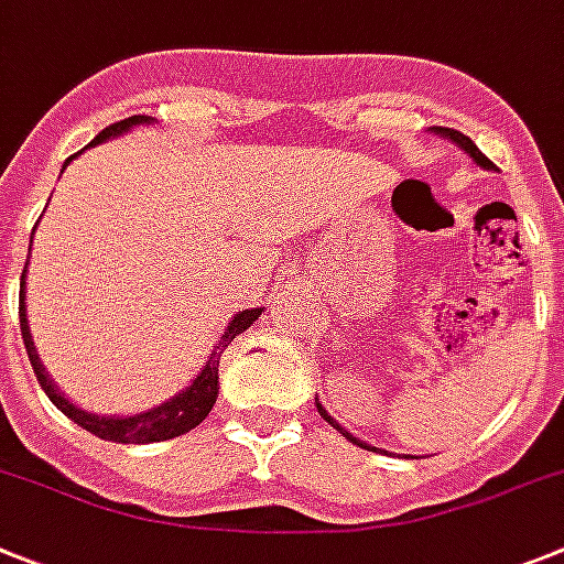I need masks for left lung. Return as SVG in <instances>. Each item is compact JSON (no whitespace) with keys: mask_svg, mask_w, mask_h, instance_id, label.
<instances>
[{"mask_svg":"<svg viewBox=\"0 0 564 564\" xmlns=\"http://www.w3.org/2000/svg\"><path fill=\"white\" fill-rule=\"evenodd\" d=\"M436 131H438V133H444V137H451V139H453V142H458V144H462L464 151H467V153H469V156H473V159H475V162L481 164V167H487V170H489V167H492V162H489V159H487V156H484V153H481V151H478V148H475V142H473V139H469V137H464V133H462V131H456V128H436ZM316 408H318V413H322L324 420H327V422H329V425H333V427H335V431H340V433H344V436H346V438H349V442H352V444H358V447H366V451H375V447H369V444H366V442H360V438L349 436V433H346V431H344V427H340V425H338V422H335V420H333V416H329V413H327V411H324V408H322V402H316Z\"/></svg>","mask_w":564,"mask_h":564,"instance_id":"obj_1","label":"left lung"}]
</instances>
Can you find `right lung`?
<instances>
[{
  "label": "right lung",
  "mask_w": 564,
  "mask_h": 564,
  "mask_svg": "<svg viewBox=\"0 0 564 564\" xmlns=\"http://www.w3.org/2000/svg\"><path fill=\"white\" fill-rule=\"evenodd\" d=\"M142 122H151V117L137 113V117H128V120L111 122V126L102 128V131L97 133L91 144L106 142L108 137H120V133H126L128 128L142 126ZM66 162H72V159H66ZM260 316H262V307H254V310H242V313H237V316L231 318L226 335L220 338V344L215 346V352H212L209 360H206L204 371L195 377V383L189 386L187 391H181L178 397H173V400L164 402V405L153 408V411L137 413V416H126V420H117V416H95V413L89 411H80V408L72 405L66 397H61V391L55 389L53 380H50V377L44 375V369H41L33 338H30L28 316H24V273H22V291H19V327H22L24 349H28V358L30 364H33V371L35 377H39L44 394L53 400V405L58 408L61 413H66L75 425H80L83 431L95 433V436L106 438V442H120V444L167 442V438H175L181 436V433L193 431L195 425H200V422L206 420V413L212 411V405H215V400H218L220 355H224L226 346L235 340V335H240L242 329L251 327Z\"/></svg>",
  "instance_id": "1"
}]
</instances>
